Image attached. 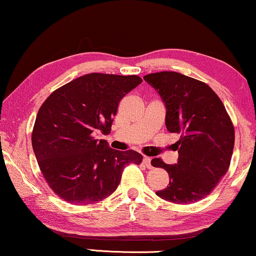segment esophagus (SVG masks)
<instances>
[{
	"mask_svg": "<svg viewBox=\"0 0 256 256\" xmlns=\"http://www.w3.org/2000/svg\"><path fill=\"white\" fill-rule=\"evenodd\" d=\"M143 164H144V166L148 168V169H152V158H150V157H146V156L143 157Z\"/></svg>",
	"mask_w": 256,
	"mask_h": 256,
	"instance_id": "obj_1",
	"label": "esophagus"
}]
</instances>
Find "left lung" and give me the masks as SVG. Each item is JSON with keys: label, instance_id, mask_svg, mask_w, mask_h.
Masks as SVG:
<instances>
[{"label": "left lung", "instance_id": "1", "mask_svg": "<svg viewBox=\"0 0 256 256\" xmlns=\"http://www.w3.org/2000/svg\"><path fill=\"white\" fill-rule=\"evenodd\" d=\"M166 104V126L180 134L174 143L177 163L152 160L169 174V185L156 194L174 204L196 202L216 186L228 170L234 148V127L225 106L211 87L178 72L143 76Z\"/></svg>", "mask_w": 256, "mask_h": 256}]
</instances>
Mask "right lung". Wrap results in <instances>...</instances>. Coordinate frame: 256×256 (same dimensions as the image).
Instances as JSON below:
<instances>
[{
  "label": "right lung",
  "mask_w": 256,
  "mask_h": 256,
  "mask_svg": "<svg viewBox=\"0 0 256 256\" xmlns=\"http://www.w3.org/2000/svg\"><path fill=\"white\" fill-rule=\"evenodd\" d=\"M141 82L138 76L90 73L59 87L40 106L34 152L48 186L65 202H101L116 190L126 166L141 164V154L96 138L99 132L110 134L120 100Z\"/></svg>",
  "instance_id": "1"
}]
</instances>
